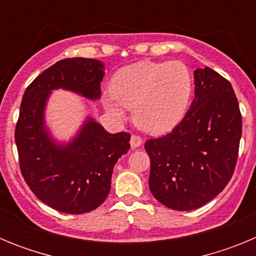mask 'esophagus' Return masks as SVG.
Instances as JSON below:
<instances>
[{"label": "esophagus", "mask_w": 256, "mask_h": 256, "mask_svg": "<svg viewBox=\"0 0 256 256\" xmlns=\"http://www.w3.org/2000/svg\"><path fill=\"white\" fill-rule=\"evenodd\" d=\"M141 144H142V138L140 137V136L133 134L132 137H130V148H140Z\"/></svg>", "instance_id": "obj_1"}]
</instances>
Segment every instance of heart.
Listing matches in <instances>:
<instances>
[{
  "label": "heart",
  "instance_id": "heart-1",
  "mask_svg": "<svg viewBox=\"0 0 256 256\" xmlns=\"http://www.w3.org/2000/svg\"><path fill=\"white\" fill-rule=\"evenodd\" d=\"M110 94L123 108L133 110L138 128L162 134L177 126L186 115L192 76L180 61H138L115 73ZM114 100L105 98L104 106L112 116L123 119V110Z\"/></svg>",
  "mask_w": 256,
  "mask_h": 256
}]
</instances>
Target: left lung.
Segmentation results:
<instances>
[{
	"label": "left lung",
	"mask_w": 256,
	"mask_h": 256,
	"mask_svg": "<svg viewBox=\"0 0 256 256\" xmlns=\"http://www.w3.org/2000/svg\"><path fill=\"white\" fill-rule=\"evenodd\" d=\"M195 98L168 134L146 141L148 187L173 210H194L220 194L234 176L242 118L234 88L210 68L196 69Z\"/></svg>",
	"instance_id": "left-lung-1"
}]
</instances>
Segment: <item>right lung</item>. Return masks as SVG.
<instances>
[{
	"label": "right lung",
	"instance_id": "add662e5",
	"mask_svg": "<svg viewBox=\"0 0 256 256\" xmlns=\"http://www.w3.org/2000/svg\"><path fill=\"white\" fill-rule=\"evenodd\" d=\"M105 76L94 58H64L40 73L22 94L15 128L20 170L42 202L66 214L90 212L102 204L112 188L114 165L130 148V134H112L88 118L69 144H56L44 126L51 91L68 90L97 100Z\"/></svg>",
	"mask_w": 256,
	"mask_h": 256
}]
</instances>
